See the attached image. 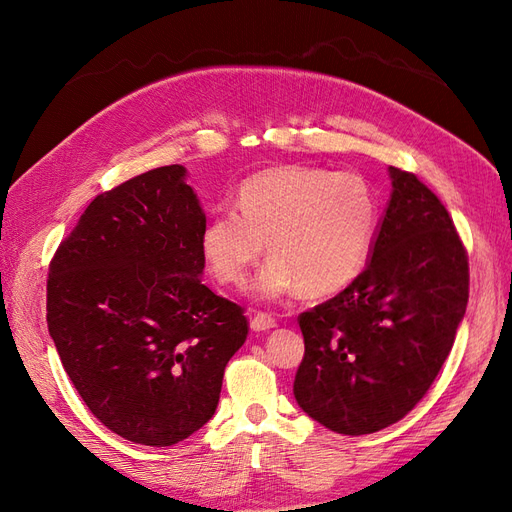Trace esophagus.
I'll return each instance as SVG.
<instances>
[{"instance_id": "1", "label": "esophagus", "mask_w": 512, "mask_h": 512, "mask_svg": "<svg viewBox=\"0 0 512 512\" xmlns=\"http://www.w3.org/2000/svg\"><path fill=\"white\" fill-rule=\"evenodd\" d=\"M275 327H277L275 318H271L269 314H262V312L254 314V318L250 320V329H252V331H256V333L271 331V329H275Z\"/></svg>"}]
</instances>
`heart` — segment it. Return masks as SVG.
<instances>
[{"mask_svg":"<svg viewBox=\"0 0 512 512\" xmlns=\"http://www.w3.org/2000/svg\"><path fill=\"white\" fill-rule=\"evenodd\" d=\"M378 194L359 173L318 166H275L247 177L237 211H220L200 232V254L213 277L241 286L269 245L271 258L254 292L280 299L299 290L331 297L359 275L378 230Z\"/></svg>","mask_w":512,"mask_h":512,"instance_id":"1","label":"heart"}]
</instances>
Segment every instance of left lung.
<instances>
[{
  "label": "left lung",
  "instance_id": "left-lung-1",
  "mask_svg": "<svg viewBox=\"0 0 512 512\" xmlns=\"http://www.w3.org/2000/svg\"><path fill=\"white\" fill-rule=\"evenodd\" d=\"M389 177L365 269L299 316L305 356L294 399L344 436L389 427L423 399L468 305V254L451 215L416 175L389 166Z\"/></svg>",
  "mask_w": 512,
  "mask_h": 512
}]
</instances>
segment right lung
<instances>
[{
  "instance_id": "add662e5",
  "label": "right lung",
  "mask_w": 512,
  "mask_h": 512,
  "mask_svg": "<svg viewBox=\"0 0 512 512\" xmlns=\"http://www.w3.org/2000/svg\"><path fill=\"white\" fill-rule=\"evenodd\" d=\"M185 177L170 164L96 196L46 282V322L74 389L102 425L145 446H173L209 421L247 337L243 309L200 280L207 218Z\"/></svg>"
}]
</instances>
